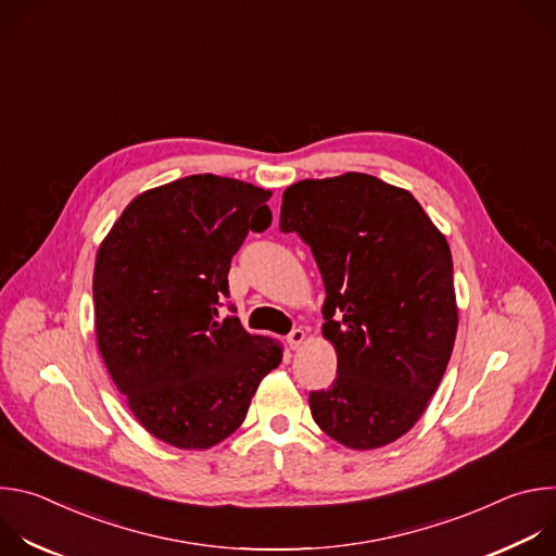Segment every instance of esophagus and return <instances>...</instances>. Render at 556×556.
I'll return each instance as SVG.
<instances>
[{"label":"esophagus","mask_w":556,"mask_h":556,"mask_svg":"<svg viewBox=\"0 0 556 556\" xmlns=\"http://www.w3.org/2000/svg\"><path fill=\"white\" fill-rule=\"evenodd\" d=\"M303 341H305V332H303L301 328H294V330L288 334V345H290L292 350H299V348L303 345Z\"/></svg>","instance_id":"1"}]
</instances>
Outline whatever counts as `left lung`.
Masks as SVG:
<instances>
[{"mask_svg": "<svg viewBox=\"0 0 556 556\" xmlns=\"http://www.w3.org/2000/svg\"><path fill=\"white\" fill-rule=\"evenodd\" d=\"M279 228L309 247L326 286L337 380L309 391L314 422L356 451L399 440L425 414L455 343L446 237L409 191L354 172L288 187Z\"/></svg>", "mask_w": 556, "mask_h": 556, "instance_id": "left-lung-1", "label": "left lung"}]
</instances>
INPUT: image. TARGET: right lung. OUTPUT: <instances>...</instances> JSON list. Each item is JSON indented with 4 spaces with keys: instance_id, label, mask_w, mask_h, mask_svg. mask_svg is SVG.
I'll list each match as a JSON object with an SVG mask.
<instances>
[{
    "instance_id": "obj_1",
    "label": "right lung",
    "mask_w": 556,
    "mask_h": 556,
    "mask_svg": "<svg viewBox=\"0 0 556 556\" xmlns=\"http://www.w3.org/2000/svg\"><path fill=\"white\" fill-rule=\"evenodd\" d=\"M270 191L200 174L134 198L99 247L97 343L136 420L178 448H208L247 418L281 345L219 319L232 255L270 226Z\"/></svg>"
}]
</instances>
